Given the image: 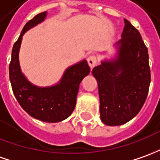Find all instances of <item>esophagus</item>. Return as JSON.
Wrapping results in <instances>:
<instances>
[{
  "label": "esophagus",
  "mask_w": 160,
  "mask_h": 160,
  "mask_svg": "<svg viewBox=\"0 0 160 160\" xmlns=\"http://www.w3.org/2000/svg\"><path fill=\"white\" fill-rule=\"evenodd\" d=\"M88 62L89 66H90L91 68H93V67L97 64L96 56H94V55H90V56L88 58Z\"/></svg>",
  "instance_id": "1"
}]
</instances>
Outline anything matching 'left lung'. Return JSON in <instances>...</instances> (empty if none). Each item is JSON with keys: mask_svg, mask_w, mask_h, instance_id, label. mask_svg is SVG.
I'll return each instance as SVG.
<instances>
[{"mask_svg": "<svg viewBox=\"0 0 160 160\" xmlns=\"http://www.w3.org/2000/svg\"><path fill=\"white\" fill-rule=\"evenodd\" d=\"M124 23L117 58L92 70L98 83L101 119L109 126L123 124L138 114L151 83L147 47L139 31L126 19Z\"/></svg>", "mask_w": 160, "mask_h": 160, "instance_id": "1", "label": "left lung"}]
</instances>
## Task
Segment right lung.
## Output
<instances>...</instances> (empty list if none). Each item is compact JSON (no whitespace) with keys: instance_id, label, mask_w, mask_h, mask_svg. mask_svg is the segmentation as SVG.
I'll return each mask as SVG.
<instances>
[{"instance_id":"1","label":"right lung","mask_w":160,"mask_h":160,"mask_svg":"<svg viewBox=\"0 0 160 160\" xmlns=\"http://www.w3.org/2000/svg\"><path fill=\"white\" fill-rule=\"evenodd\" d=\"M46 12L39 13L26 23L13 49L9 64V80L17 102L30 116L46 122L63 121L71 115L81 80L89 74L88 62L82 60L66 69L58 84L38 88L29 82L22 73L18 54L22 36L28 30L43 22Z\"/></svg>"}]
</instances>
